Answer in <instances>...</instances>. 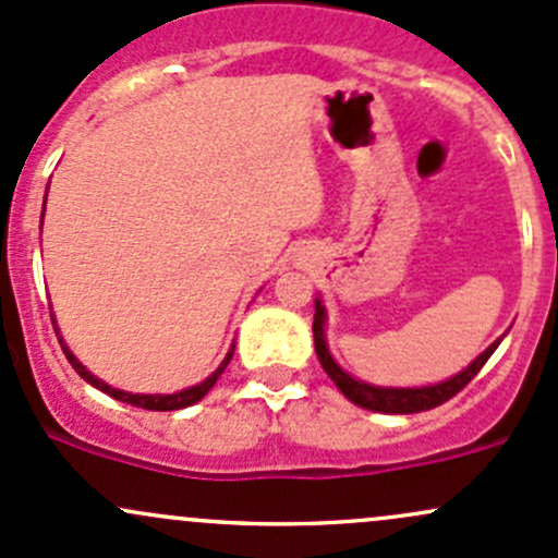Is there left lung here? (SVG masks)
I'll return each instance as SVG.
<instances>
[{"instance_id": "left-lung-1", "label": "left lung", "mask_w": 558, "mask_h": 558, "mask_svg": "<svg viewBox=\"0 0 558 558\" xmlns=\"http://www.w3.org/2000/svg\"><path fill=\"white\" fill-rule=\"evenodd\" d=\"M312 333H315V352L320 360L323 371L328 373L330 381L341 389V395L347 400H352L354 405L376 410V413H421V410H432L442 402H448L450 397H456L476 373L482 371V365L487 363L489 354L495 352L500 344V339L495 344H489L469 368H463L458 376L448 378L442 384H434V387H418V389H391V387H373V384L357 381V378L349 376L347 371L339 368L333 357H330L328 344H326V307H323L320 299H315V320H312Z\"/></svg>"}]
</instances>
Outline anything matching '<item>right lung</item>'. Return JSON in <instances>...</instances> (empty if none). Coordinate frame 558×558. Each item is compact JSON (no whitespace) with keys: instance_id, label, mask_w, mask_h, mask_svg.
Returning a JSON list of instances; mask_svg holds the SVG:
<instances>
[{"instance_id":"right-lung-1","label":"right lung","mask_w":558,"mask_h":558,"mask_svg":"<svg viewBox=\"0 0 558 558\" xmlns=\"http://www.w3.org/2000/svg\"><path fill=\"white\" fill-rule=\"evenodd\" d=\"M47 187H50V185H47ZM41 217H45V214H41ZM52 326H54V317H52ZM54 333H58V326H54ZM58 339H60V333H58ZM60 347H63L65 357H69V363L73 365V371H76L78 376L84 378V381L92 384V387H95V389L106 391V395L113 397V400H119V402H126V405L143 408V410H180V408H187V405H193V402L204 400V397H206V391H209V389L214 387V384H217V378L222 376V371H225V368H228V363H230V360H232V349H235V347H230L228 357L222 360V365H219V368L214 371L211 376L206 378V381L195 384V387H190V389H182V391H177V395H132V391H121V389H113V387H108L106 381H100V378H95V376H92V373H89L87 368H84V365L78 363L76 357H73V352H71L69 347L63 344V339H60Z\"/></svg>"}]
</instances>
